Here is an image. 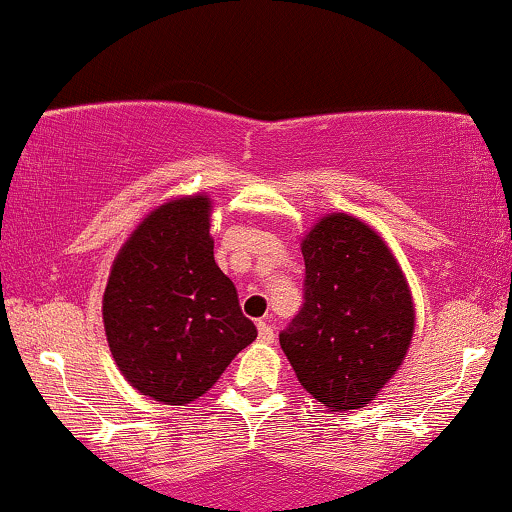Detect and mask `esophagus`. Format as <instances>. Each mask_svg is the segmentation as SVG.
Returning <instances> with one entry per match:
<instances>
[{
  "label": "esophagus",
  "mask_w": 512,
  "mask_h": 512,
  "mask_svg": "<svg viewBox=\"0 0 512 512\" xmlns=\"http://www.w3.org/2000/svg\"><path fill=\"white\" fill-rule=\"evenodd\" d=\"M257 336H260L262 343H274V338H276L274 326L267 324V322H260V324H257Z\"/></svg>",
  "instance_id": "esophagus-1"
}]
</instances>
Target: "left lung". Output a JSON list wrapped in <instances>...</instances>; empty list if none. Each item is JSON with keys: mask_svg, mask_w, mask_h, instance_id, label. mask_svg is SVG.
<instances>
[{"mask_svg": "<svg viewBox=\"0 0 512 512\" xmlns=\"http://www.w3.org/2000/svg\"><path fill=\"white\" fill-rule=\"evenodd\" d=\"M305 303L279 334L303 389L331 412L365 408L408 353L412 295L389 245L338 212L300 243Z\"/></svg>", "mask_w": 512, "mask_h": 512, "instance_id": "1", "label": "left lung"}]
</instances>
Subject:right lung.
<instances>
[{
    "label": "right lung",
    "mask_w": 512,
    "mask_h": 512,
    "mask_svg": "<svg viewBox=\"0 0 512 512\" xmlns=\"http://www.w3.org/2000/svg\"><path fill=\"white\" fill-rule=\"evenodd\" d=\"M207 195L164 202L116 255L102 317L116 367L166 405L200 398L257 338L233 281L214 262Z\"/></svg>",
    "instance_id": "right-lung-1"
}]
</instances>
